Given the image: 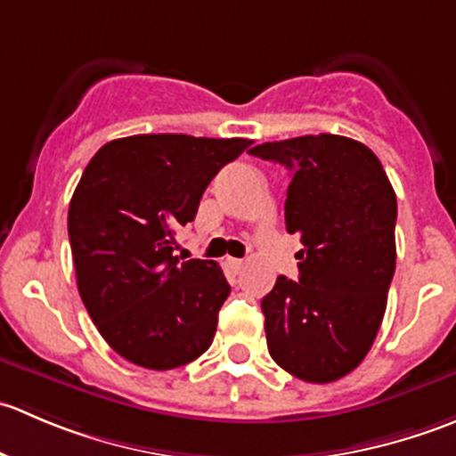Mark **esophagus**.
<instances>
[{
	"label": "esophagus",
	"instance_id": "esophagus-1",
	"mask_svg": "<svg viewBox=\"0 0 456 456\" xmlns=\"http://www.w3.org/2000/svg\"><path fill=\"white\" fill-rule=\"evenodd\" d=\"M227 265L232 266L233 271H240L242 266H245V262H242V260H238V257H227Z\"/></svg>",
	"mask_w": 456,
	"mask_h": 456
}]
</instances>
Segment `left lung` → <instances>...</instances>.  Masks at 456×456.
<instances>
[{"label":"left lung","instance_id":"8db88e82","mask_svg":"<svg viewBox=\"0 0 456 456\" xmlns=\"http://www.w3.org/2000/svg\"><path fill=\"white\" fill-rule=\"evenodd\" d=\"M249 154L291 172L287 232L300 236L297 282L280 275L262 297L275 364L311 384L348 375L370 351L395 273L397 196L360 141L309 134Z\"/></svg>","mask_w":456,"mask_h":456}]
</instances>
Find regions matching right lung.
Returning <instances> with one entry per match:
<instances>
[{
	"label": "right lung",
	"mask_w": 456,
	"mask_h": 456,
	"mask_svg": "<svg viewBox=\"0 0 456 456\" xmlns=\"http://www.w3.org/2000/svg\"><path fill=\"white\" fill-rule=\"evenodd\" d=\"M249 139L136 134L92 156L68 209L77 287L105 342L151 370L211 346L229 282L214 260L174 256L202 191Z\"/></svg>",
	"instance_id": "add662e5"
}]
</instances>
